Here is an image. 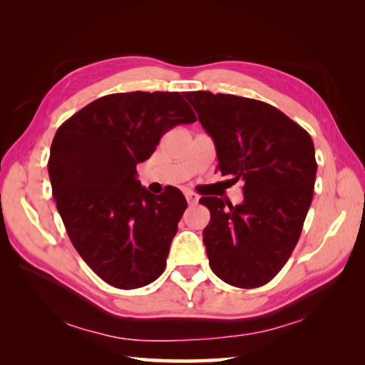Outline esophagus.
I'll use <instances>...</instances> for the list:
<instances>
[{"label": "esophagus", "instance_id": "1", "mask_svg": "<svg viewBox=\"0 0 365 365\" xmlns=\"http://www.w3.org/2000/svg\"><path fill=\"white\" fill-rule=\"evenodd\" d=\"M185 197H187V200H188V204H197V200H199V196L197 195H195V192H191V191H187L185 192Z\"/></svg>", "mask_w": 365, "mask_h": 365}]
</instances>
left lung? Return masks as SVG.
<instances>
[{"label":"left lung","instance_id":"obj_1","mask_svg":"<svg viewBox=\"0 0 365 365\" xmlns=\"http://www.w3.org/2000/svg\"><path fill=\"white\" fill-rule=\"evenodd\" d=\"M212 136L218 169L243 182L240 205L199 200L210 210L204 245L213 273L240 289L269 282L289 260L312 202L311 135L265 102L208 91L183 92Z\"/></svg>","mask_w":365,"mask_h":365}]
</instances>
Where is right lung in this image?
Here are the masks:
<instances>
[{"instance_id": "obj_1", "label": "right lung", "mask_w": 365, "mask_h": 365, "mask_svg": "<svg viewBox=\"0 0 365 365\" xmlns=\"http://www.w3.org/2000/svg\"><path fill=\"white\" fill-rule=\"evenodd\" d=\"M192 122L196 114L178 92L136 91L94 100L53 138L48 174L68 238L115 289H139L165 271L187 199L174 187L150 195L136 165L168 130Z\"/></svg>"}]
</instances>
